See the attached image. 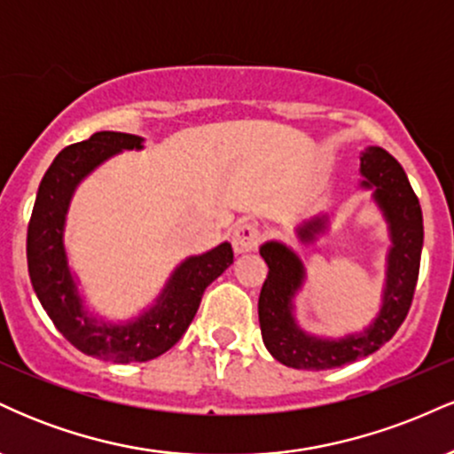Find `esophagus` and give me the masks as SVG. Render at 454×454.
Returning a JSON list of instances; mask_svg holds the SVG:
<instances>
[{
	"label": "esophagus",
	"mask_w": 454,
	"mask_h": 454,
	"mask_svg": "<svg viewBox=\"0 0 454 454\" xmlns=\"http://www.w3.org/2000/svg\"><path fill=\"white\" fill-rule=\"evenodd\" d=\"M260 239H262V232H260L258 223L254 222H243L234 228L232 232V247L237 254H247L254 252L258 247Z\"/></svg>",
	"instance_id": "obj_1"
}]
</instances>
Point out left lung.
Returning <instances> with one entry per match:
<instances>
[{
  "instance_id": "obj_1",
  "label": "left lung",
  "mask_w": 454,
  "mask_h": 454,
  "mask_svg": "<svg viewBox=\"0 0 454 454\" xmlns=\"http://www.w3.org/2000/svg\"><path fill=\"white\" fill-rule=\"evenodd\" d=\"M358 173V187L372 192L373 202L388 226L390 247L382 305L372 325L361 333H348L343 337L311 335L301 328L294 314V296L307 279L303 260L286 243H262L260 256L269 264V275L258 299L260 331L270 356L286 367L320 372L369 356L397 333L410 311L423 252V211L419 198L399 161L382 147L361 151ZM328 226L331 215L320 213L296 228V239L303 245L316 243Z\"/></svg>"
}]
</instances>
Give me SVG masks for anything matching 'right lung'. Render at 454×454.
<instances>
[{"mask_svg":"<svg viewBox=\"0 0 454 454\" xmlns=\"http://www.w3.org/2000/svg\"><path fill=\"white\" fill-rule=\"evenodd\" d=\"M145 138L126 132H96L61 151L40 181L27 228V267L34 293L57 331L87 356L113 363H145L175 346L194 320L207 286L232 264L223 241L176 264L153 303L129 320L93 314L78 288L66 252V222L76 187L98 166L121 151H140Z\"/></svg>","mask_w":454,"mask_h":454,"instance_id":"add662e5","label":"right lung"}]
</instances>
